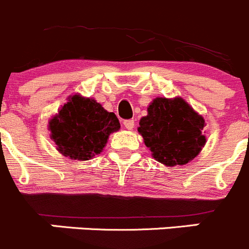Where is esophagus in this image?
<instances>
[{"label": "esophagus", "instance_id": "obj_1", "mask_svg": "<svg viewBox=\"0 0 249 249\" xmlns=\"http://www.w3.org/2000/svg\"><path fill=\"white\" fill-rule=\"evenodd\" d=\"M124 126L126 127L127 130H132L134 129V126H135V123H134V120H125Z\"/></svg>", "mask_w": 249, "mask_h": 249}]
</instances>
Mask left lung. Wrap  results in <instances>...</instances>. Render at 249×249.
<instances>
[{"label":"left lung","mask_w":249,"mask_h":249,"mask_svg":"<svg viewBox=\"0 0 249 249\" xmlns=\"http://www.w3.org/2000/svg\"><path fill=\"white\" fill-rule=\"evenodd\" d=\"M138 131L153 159L168 167L187 164L206 142L205 120L180 97L153 99Z\"/></svg>","instance_id":"1"}]
</instances>
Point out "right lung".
Instances as JSON below:
<instances>
[{"instance_id": "right-lung-1", "label": "right lung", "mask_w": 249, "mask_h": 249, "mask_svg": "<svg viewBox=\"0 0 249 249\" xmlns=\"http://www.w3.org/2000/svg\"><path fill=\"white\" fill-rule=\"evenodd\" d=\"M120 129L117 115L94 99L70 96L59 113L49 122L57 151L65 157L87 161L103 151L111 132Z\"/></svg>"}]
</instances>
